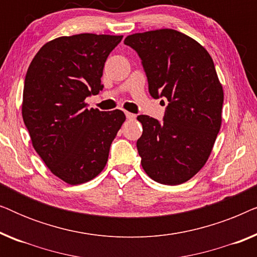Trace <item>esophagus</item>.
Wrapping results in <instances>:
<instances>
[{
	"instance_id": "34e87169",
	"label": "esophagus",
	"mask_w": 257,
	"mask_h": 257,
	"mask_svg": "<svg viewBox=\"0 0 257 257\" xmlns=\"http://www.w3.org/2000/svg\"><path fill=\"white\" fill-rule=\"evenodd\" d=\"M125 114H126V118L130 119V120H133V119L136 118V114L131 113V112H125Z\"/></svg>"
}]
</instances>
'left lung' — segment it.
<instances>
[{
	"instance_id": "1",
	"label": "left lung",
	"mask_w": 257,
	"mask_h": 257,
	"mask_svg": "<svg viewBox=\"0 0 257 257\" xmlns=\"http://www.w3.org/2000/svg\"><path fill=\"white\" fill-rule=\"evenodd\" d=\"M124 43L142 59L151 96L168 101L163 122L137 118L143 125L137 142L142 166L159 184H184L208 160L222 121L223 90L213 59L173 29L133 34Z\"/></svg>"
}]
</instances>
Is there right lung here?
I'll return each mask as SVG.
<instances>
[{"instance_id": "right-lung-1", "label": "right lung", "mask_w": 257, "mask_h": 257, "mask_svg": "<svg viewBox=\"0 0 257 257\" xmlns=\"http://www.w3.org/2000/svg\"><path fill=\"white\" fill-rule=\"evenodd\" d=\"M121 38L96 34L55 38L40 49L27 71L23 121L41 159L69 185L92 180L104 170L126 119L120 110H89L85 103L103 90L104 64Z\"/></svg>"}]
</instances>
